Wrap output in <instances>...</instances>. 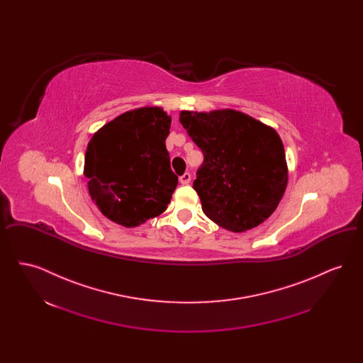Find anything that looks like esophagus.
I'll use <instances>...</instances> for the list:
<instances>
[{
  "instance_id": "esophagus-1",
  "label": "esophagus",
  "mask_w": 363,
  "mask_h": 363,
  "mask_svg": "<svg viewBox=\"0 0 363 363\" xmlns=\"http://www.w3.org/2000/svg\"><path fill=\"white\" fill-rule=\"evenodd\" d=\"M190 179H191V175H190V173L182 174V175L179 177V182H181L182 185H188L190 182Z\"/></svg>"
}]
</instances>
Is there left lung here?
<instances>
[{
  "label": "left lung",
  "instance_id": "8db88e82",
  "mask_svg": "<svg viewBox=\"0 0 363 363\" xmlns=\"http://www.w3.org/2000/svg\"><path fill=\"white\" fill-rule=\"evenodd\" d=\"M179 122L204 155L193 189L208 218L234 233L267 220L289 179L284 147L277 130L231 108L184 110Z\"/></svg>",
  "mask_w": 363,
  "mask_h": 363
}]
</instances>
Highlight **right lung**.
<instances>
[{"mask_svg":"<svg viewBox=\"0 0 363 363\" xmlns=\"http://www.w3.org/2000/svg\"><path fill=\"white\" fill-rule=\"evenodd\" d=\"M170 125L162 107L147 106L107 122L89 140L88 190L111 222L136 227L166 211L178 184L164 144Z\"/></svg>","mask_w":363,"mask_h":363,"instance_id":"right-lung-1","label":"right lung"}]
</instances>
